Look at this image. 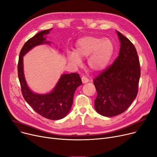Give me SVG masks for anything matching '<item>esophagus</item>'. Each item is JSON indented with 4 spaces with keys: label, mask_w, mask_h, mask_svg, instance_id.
Instances as JSON below:
<instances>
[{
    "label": "esophagus",
    "mask_w": 157,
    "mask_h": 157,
    "mask_svg": "<svg viewBox=\"0 0 157 157\" xmlns=\"http://www.w3.org/2000/svg\"><path fill=\"white\" fill-rule=\"evenodd\" d=\"M82 81L83 84H86V83L88 82L89 79L86 77H82Z\"/></svg>",
    "instance_id": "esophagus-1"
}]
</instances>
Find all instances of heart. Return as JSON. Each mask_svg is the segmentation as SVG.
Returning <instances> with one entry per match:
<instances>
[{"label": "heart", "mask_w": 157, "mask_h": 157, "mask_svg": "<svg viewBox=\"0 0 157 157\" xmlns=\"http://www.w3.org/2000/svg\"><path fill=\"white\" fill-rule=\"evenodd\" d=\"M114 44L109 39L87 36L79 39L74 52L68 55L69 62L75 66L82 64V58H87L88 65L93 71L105 69L114 54Z\"/></svg>", "instance_id": "b5f03b06"}]
</instances>
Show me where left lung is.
I'll return each mask as SVG.
<instances>
[{
    "label": "left lung",
    "mask_w": 157,
    "mask_h": 157,
    "mask_svg": "<svg viewBox=\"0 0 157 157\" xmlns=\"http://www.w3.org/2000/svg\"><path fill=\"white\" fill-rule=\"evenodd\" d=\"M120 50L113 64L93 80L97 91L95 110L112 117L127 109L136 99L140 76L137 52L132 43L117 31Z\"/></svg>",
    "instance_id": "1"
}]
</instances>
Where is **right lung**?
<instances>
[{
  "label": "right lung",
  "instance_id": "add662e5",
  "mask_svg": "<svg viewBox=\"0 0 157 157\" xmlns=\"http://www.w3.org/2000/svg\"><path fill=\"white\" fill-rule=\"evenodd\" d=\"M52 29L42 31L29 39L22 47L19 56L18 76L21 86V93L30 106L41 116L52 120H58L64 117L70 112L73 104V95L77 88L82 85L78 73L63 74L50 93L40 94L33 93L28 87L24 73L23 57L36 46L49 44L45 36Z\"/></svg>",
  "mask_w": 157,
  "mask_h": 157
}]
</instances>
